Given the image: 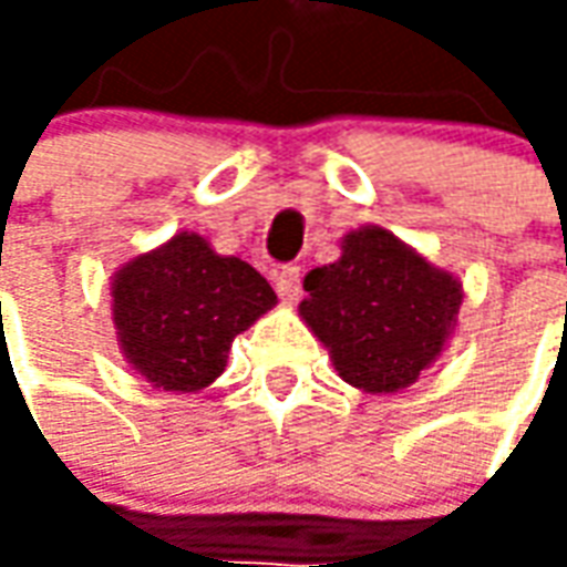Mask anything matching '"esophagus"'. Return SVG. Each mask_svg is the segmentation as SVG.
Returning <instances> with one entry per match:
<instances>
[{"mask_svg":"<svg viewBox=\"0 0 567 567\" xmlns=\"http://www.w3.org/2000/svg\"><path fill=\"white\" fill-rule=\"evenodd\" d=\"M272 285H276V291H279L285 303L300 300V270L297 267H282V270L272 272Z\"/></svg>","mask_w":567,"mask_h":567,"instance_id":"obj_1","label":"esophagus"}]
</instances>
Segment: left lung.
Here are the masks:
<instances>
[{
    "label": "left lung",
    "mask_w": 567,
    "mask_h": 567,
    "mask_svg": "<svg viewBox=\"0 0 567 567\" xmlns=\"http://www.w3.org/2000/svg\"><path fill=\"white\" fill-rule=\"evenodd\" d=\"M300 319L349 385L368 394L410 389L450 343L462 282L392 230L364 224L340 258L307 272Z\"/></svg>",
    "instance_id": "1"
}]
</instances>
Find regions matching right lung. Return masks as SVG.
Listing matches in <instances>:
<instances>
[{
  "mask_svg": "<svg viewBox=\"0 0 567 567\" xmlns=\"http://www.w3.org/2000/svg\"><path fill=\"white\" fill-rule=\"evenodd\" d=\"M276 307L251 264L218 255L199 234H175L112 276L117 349L163 392H199L227 368L236 333Z\"/></svg>",
  "mask_w": 567,
  "mask_h": 567,
  "instance_id": "right-lung-1",
  "label": "right lung"
}]
</instances>
